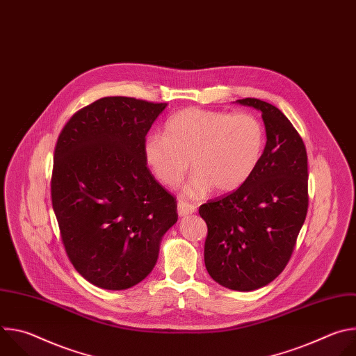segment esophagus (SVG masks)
I'll return each mask as SVG.
<instances>
[{"mask_svg": "<svg viewBox=\"0 0 356 356\" xmlns=\"http://www.w3.org/2000/svg\"><path fill=\"white\" fill-rule=\"evenodd\" d=\"M195 210H197V207L194 204H190V202H186V201H179L177 211H179L180 217H186L188 214H193Z\"/></svg>", "mask_w": 356, "mask_h": 356, "instance_id": "1", "label": "esophagus"}]
</instances>
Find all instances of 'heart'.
Wrapping results in <instances>:
<instances>
[{"label":"heart","instance_id":"heart-1","mask_svg":"<svg viewBox=\"0 0 356 356\" xmlns=\"http://www.w3.org/2000/svg\"><path fill=\"white\" fill-rule=\"evenodd\" d=\"M265 142V127L253 114L190 107L168 120L165 136L145 139L143 155L154 176L172 188L181 183L191 161L195 173L183 195L197 198L211 187L217 193L242 187L255 173Z\"/></svg>","mask_w":356,"mask_h":356}]
</instances>
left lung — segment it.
I'll list each match as a JSON object with an SVG mask.
<instances>
[{
	"instance_id": "obj_1",
	"label": "left lung",
	"mask_w": 356,
	"mask_h": 356,
	"mask_svg": "<svg viewBox=\"0 0 356 356\" xmlns=\"http://www.w3.org/2000/svg\"><path fill=\"white\" fill-rule=\"evenodd\" d=\"M236 103L262 113L266 146L252 177L231 194L200 206L209 234L204 262L221 286L252 291L286 268L309 209L307 152L275 106L258 98Z\"/></svg>"
}]
</instances>
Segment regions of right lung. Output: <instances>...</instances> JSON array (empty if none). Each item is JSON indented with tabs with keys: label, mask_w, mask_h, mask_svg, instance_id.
I'll return each instance as SVG.
<instances>
[{
	"label": "right lung",
	"mask_w": 356,
	"mask_h": 356,
	"mask_svg": "<svg viewBox=\"0 0 356 356\" xmlns=\"http://www.w3.org/2000/svg\"><path fill=\"white\" fill-rule=\"evenodd\" d=\"M166 106L104 97L77 111L59 135L52 206L70 262L97 287L142 282L177 221L176 198L143 155L145 136Z\"/></svg>",
	"instance_id": "1"
}]
</instances>
